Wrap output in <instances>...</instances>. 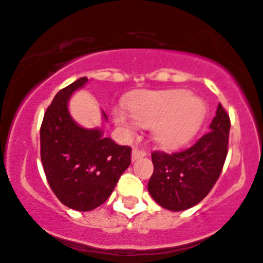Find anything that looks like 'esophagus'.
<instances>
[{
  "instance_id": "1",
  "label": "esophagus",
  "mask_w": 263,
  "mask_h": 263,
  "mask_svg": "<svg viewBox=\"0 0 263 263\" xmlns=\"http://www.w3.org/2000/svg\"><path fill=\"white\" fill-rule=\"evenodd\" d=\"M146 156V152L144 150H139V148H133L132 151V162H135V160L139 159V158H143V157Z\"/></svg>"
}]
</instances>
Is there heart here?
Returning <instances> with one entry per match:
<instances>
[{
	"label": "heart",
	"mask_w": 263,
	"mask_h": 263,
	"mask_svg": "<svg viewBox=\"0 0 263 263\" xmlns=\"http://www.w3.org/2000/svg\"><path fill=\"white\" fill-rule=\"evenodd\" d=\"M131 115L117 111L115 123L126 137L135 133L138 124L152 125L156 142L164 146H178L198 131L204 119V101L187 91L143 93L128 105Z\"/></svg>",
	"instance_id": "heart-1"
}]
</instances>
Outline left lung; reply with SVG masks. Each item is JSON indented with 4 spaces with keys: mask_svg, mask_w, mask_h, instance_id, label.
I'll list each match as a JSON object with an SVG mask.
<instances>
[{
    "mask_svg": "<svg viewBox=\"0 0 263 263\" xmlns=\"http://www.w3.org/2000/svg\"><path fill=\"white\" fill-rule=\"evenodd\" d=\"M208 130L185 150L152 154L154 174L147 190L164 209L182 211L196 205L210 193L221 175L230 131L229 116L221 104Z\"/></svg>",
    "mask_w": 263,
    "mask_h": 263,
    "instance_id": "left-lung-1",
    "label": "left lung"
}]
</instances>
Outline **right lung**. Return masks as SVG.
<instances>
[{"mask_svg": "<svg viewBox=\"0 0 263 263\" xmlns=\"http://www.w3.org/2000/svg\"><path fill=\"white\" fill-rule=\"evenodd\" d=\"M88 79L80 78L54 97L40 130L41 160L47 181L62 204L89 211L106 201L131 164V147L105 138L100 128H85L70 117L68 101ZM103 117L107 116L103 111Z\"/></svg>", "mask_w": 263, "mask_h": 263, "instance_id": "add662e5", "label": "right lung"}]
</instances>
